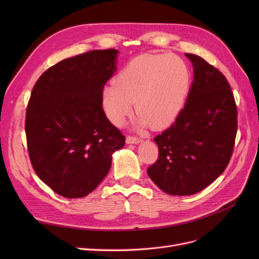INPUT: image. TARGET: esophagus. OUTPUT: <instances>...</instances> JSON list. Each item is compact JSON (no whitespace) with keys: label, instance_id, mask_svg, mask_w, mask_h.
Instances as JSON below:
<instances>
[{"label":"esophagus","instance_id":"1","mask_svg":"<svg viewBox=\"0 0 259 259\" xmlns=\"http://www.w3.org/2000/svg\"><path fill=\"white\" fill-rule=\"evenodd\" d=\"M142 143V139H139L134 136H127L126 137V144H139Z\"/></svg>","mask_w":259,"mask_h":259}]
</instances>
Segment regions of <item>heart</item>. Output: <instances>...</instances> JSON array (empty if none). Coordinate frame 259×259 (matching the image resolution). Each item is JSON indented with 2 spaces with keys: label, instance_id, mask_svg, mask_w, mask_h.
<instances>
[{
  "label": "heart",
  "instance_id": "b5f03b06",
  "mask_svg": "<svg viewBox=\"0 0 259 259\" xmlns=\"http://www.w3.org/2000/svg\"><path fill=\"white\" fill-rule=\"evenodd\" d=\"M190 80L189 68L175 55H140L121 70L114 83L105 86V112L113 124L120 125L135 101L137 126L163 128L182 111Z\"/></svg>",
  "mask_w": 259,
  "mask_h": 259
}]
</instances>
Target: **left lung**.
I'll use <instances>...</instances> for the list:
<instances>
[{
	"instance_id": "left-lung-1",
	"label": "left lung",
	"mask_w": 259,
	"mask_h": 259,
	"mask_svg": "<svg viewBox=\"0 0 259 259\" xmlns=\"http://www.w3.org/2000/svg\"><path fill=\"white\" fill-rule=\"evenodd\" d=\"M193 82L175 122L153 138L159 158L147 173L171 195H191L209 186L226 169L233 152L238 112L225 75L204 59L186 54Z\"/></svg>"
}]
</instances>
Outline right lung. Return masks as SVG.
Instances as JSON below:
<instances>
[{"mask_svg":"<svg viewBox=\"0 0 259 259\" xmlns=\"http://www.w3.org/2000/svg\"><path fill=\"white\" fill-rule=\"evenodd\" d=\"M119 51L95 50L59 61L38 77L26 113L31 164L53 191L83 198L111 167L125 137L103 109Z\"/></svg>","mask_w":259,"mask_h":259,"instance_id":"obj_1","label":"right lung"}]
</instances>
